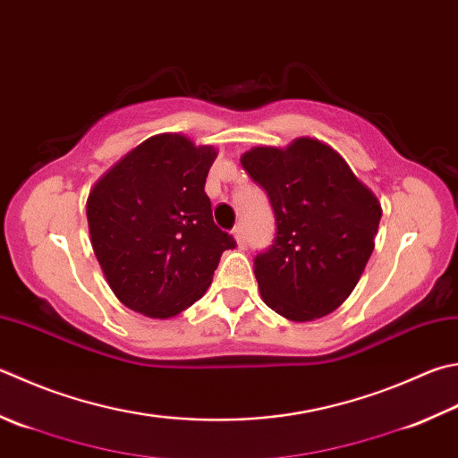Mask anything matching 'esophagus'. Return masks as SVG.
Masks as SVG:
<instances>
[{"label": "esophagus", "instance_id": "34e87169", "mask_svg": "<svg viewBox=\"0 0 458 458\" xmlns=\"http://www.w3.org/2000/svg\"><path fill=\"white\" fill-rule=\"evenodd\" d=\"M233 235H235L237 243L243 245L245 243V233H243V225H237L235 229H233Z\"/></svg>", "mask_w": 458, "mask_h": 458}]
</instances>
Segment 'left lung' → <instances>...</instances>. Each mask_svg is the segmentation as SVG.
Returning a JSON list of instances; mask_svg holds the SVG:
<instances>
[{
	"instance_id": "8db88e82",
	"label": "left lung",
	"mask_w": 458,
	"mask_h": 458,
	"mask_svg": "<svg viewBox=\"0 0 458 458\" xmlns=\"http://www.w3.org/2000/svg\"><path fill=\"white\" fill-rule=\"evenodd\" d=\"M241 165L267 191L277 225L253 263L265 305L299 323L333 313L373 253L381 203L339 153L310 137L253 148Z\"/></svg>"
}]
</instances>
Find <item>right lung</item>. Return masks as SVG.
<instances>
[{"instance_id":"obj_1","label":"right lung","mask_w":458,"mask_h":458,"mask_svg":"<svg viewBox=\"0 0 458 458\" xmlns=\"http://www.w3.org/2000/svg\"><path fill=\"white\" fill-rule=\"evenodd\" d=\"M217 157L179 133L145 140L88 197L95 257L125 307L169 318L205 295L221 253L235 239L213 223L205 193Z\"/></svg>"}]
</instances>
